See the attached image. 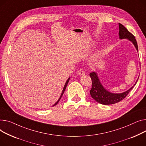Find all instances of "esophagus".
I'll return each mask as SVG.
<instances>
[{
	"label": "esophagus",
	"mask_w": 146,
	"mask_h": 146,
	"mask_svg": "<svg viewBox=\"0 0 146 146\" xmlns=\"http://www.w3.org/2000/svg\"><path fill=\"white\" fill-rule=\"evenodd\" d=\"M77 72H78V74L79 75H84L85 74V72L83 70H80Z\"/></svg>",
	"instance_id": "1"
}]
</instances>
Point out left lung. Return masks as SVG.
I'll use <instances>...</instances> for the list:
<instances>
[{"mask_svg":"<svg viewBox=\"0 0 146 146\" xmlns=\"http://www.w3.org/2000/svg\"><path fill=\"white\" fill-rule=\"evenodd\" d=\"M119 39H127L131 41L134 44L137 50L138 51V45L137 43L136 39L134 36L131 33L128 31L126 28L124 26L119 23ZM90 76L92 80V88L90 90V94L93 99L95 100L98 103L104 104V105H110L115 104L123 100L125 97L128 95V94L133 89L135 86L137 82V80L135 84L132 87L125 92L122 93H111L106 90L104 87L102 86L97 74L95 72H92L90 74ZM139 79V78H138Z\"/></svg>","mask_w":146,"mask_h":146,"instance_id":"8db88e82","label":"left lung"}]
</instances>
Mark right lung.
I'll return each mask as SVG.
<instances>
[{"instance_id": "1", "label": "right lung", "mask_w": 146, "mask_h": 146, "mask_svg": "<svg viewBox=\"0 0 146 146\" xmlns=\"http://www.w3.org/2000/svg\"><path fill=\"white\" fill-rule=\"evenodd\" d=\"M70 78H68V80H67V81H66V82H65V85H64V88H63V90H62V93H61V96H60V97H59V98L58 99V100L55 102V104H54L53 106H52V107H54V106H56L58 103V102L59 101V100H61V97H62V95H63V94H64V91H65V89H66V86H67V85H68V82H69V80H70Z\"/></svg>"}]
</instances>
